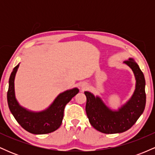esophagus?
<instances>
[{
	"label": "esophagus",
	"mask_w": 155,
	"mask_h": 155,
	"mask_svg": "<svg viewBox=\"0 0 155 155\" xmlns=\"http://www.w3.org/2000/svg\"><path fill=\"white\" fill-rule=\"evenodd\" d=\"M82 88H83V89L85 88V86H82Z\"/></svg>",
	"instance_id": "esophagus-1"
}]
</instances>
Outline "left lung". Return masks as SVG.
<instances>
[{"label":"left lung","instance_id":"1","mask_svg":"<svg viewBox=\"0 0 155 155\" xmlns=\"http://www.w3.org/2000/svg\"><path fill=\"white\" fill-rule=\"evenodd\" d=\"M134 73L136 88L133 97L119 110L112 111L98 97L85 92L87 97L86 113L90 123L94 128L106 134L123 133L136 122L142 114L146 105L145 79L143 72L133 59L124 61Z\"/></svg>","mask_w":155,"mask_h":155}]
</instances>
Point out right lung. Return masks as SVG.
I'll return each instance as SVG.
<instances>
[{"label": "right lung", "mask_w": 155, "mask_h": 155, "mask_svg": "<svg viewBox=\"0 0 155 155\" xmlns=\"http://www.w3.org/2000/svg\"><path fill=\"white\" fill-rule=\"evenodd\" d=\"M18 67L19 64L11 74L7 92L8 108L15 120L22 128L33 134H47L58 130L62 124L65 106L79 92V90L74 88L60 94L46 111L39 113L28 111L21 107L15 98L14 81Z\"/></svg>", "instance_id": "right-lung-1"}]
</instances>
